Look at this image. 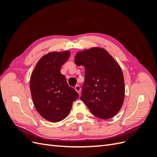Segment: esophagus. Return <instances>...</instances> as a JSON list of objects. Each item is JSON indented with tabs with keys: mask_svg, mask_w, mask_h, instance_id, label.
Masks as SVG:
<instances>
[{
	"mask_svg": "<svg viewBox=\"0 0 157 157\" xmlns=\"http://www.w3.org/2000/svg\"><path fill=\"white\" fill-rule=\"evenodd\" d=\"M75 90H76V91H77L78 94H80V87L78 86V85H77V86H76L75 87Z\"/></svg>",
	"mask_w": 157,
	"mask_h": 157,
	"instance_id": "obj_1",
	"label": "esophagus"
}]
</instances>
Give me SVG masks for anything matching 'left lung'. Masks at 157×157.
<instances>
[{
    "label": "left lung",
    "mask_w": 157,
    "mask_h": 157,
    "mask_svg": "<svg viewBox=\"0 0 157 157\" xmlns=\"http://www.w3.org/2000/svg\"><path fill=\"white\" fill-rule=\"evenodd\" d=\"M75 62L85 69L80 99L98 118L109 119L116 115L125 94L120 65L108 52L98 47L77 52Z\"/></svg>",
    "instance_id": "1"
}]
</instances>
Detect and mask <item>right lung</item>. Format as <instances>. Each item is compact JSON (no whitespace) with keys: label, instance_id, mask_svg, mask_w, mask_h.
Instances as JSON below:
<instances>
[{"label":"right lung","instance_id":"obj_1","mask_svg":"<svg viewBox=\"0 0 157 157\" xmlns=\"http://www.w3.org/2000/svg\"><path fill=\"white\" fill-rule=\"evenodd\" d=\"M70 51L51 52L42 57L33 70L30 89L33 104L40 116L52 122L67 117L78 93L70 87L60 69Z\"/></svg>","mask_w":157,"mask_h":157}]
</instances>
